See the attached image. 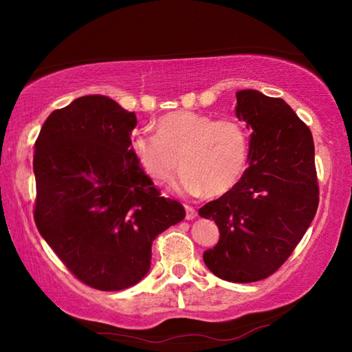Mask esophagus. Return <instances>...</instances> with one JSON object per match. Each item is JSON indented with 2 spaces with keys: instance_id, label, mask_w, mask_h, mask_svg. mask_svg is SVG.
Here are the masks:
<instances>
[{
  "instance_id": "esophagus-1",
  "label": "esophagus",
  "mask_w": 352,
  "mask_h": 352,
  "mask_svg": "<svg viewBox=\"0 0 352 352\" xmlns=\"http://www.w3.org/2000/svg\"><path fill=\"white\" fill-rule=\"evenodd\" d=\"M186 208V219H195L197 218V208L192 206H184Z\"/></svg>"
}]
</instances>
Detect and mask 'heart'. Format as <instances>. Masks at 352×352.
I'll list each match as a JSON object with an SVG mask.
<instances>
[{"label":"heart","instance_id":"obj_1","mask_svg":"<svg viewBox=\"0 0 352 352\" xmlns=\"http://www.w3.org/2000/svg\"><path fill=\"white\" fill-rule=\"evenodd\" d=\"M155 134L134 133L130 153L154 182H168L184 168L175 189L188 195L221 197L241 180L248 164L250 139L234 118L214 119L177 110L154 124Z\"/></svg>","mask_w":352,"mask_h":352}]
</instances>
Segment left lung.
Returning a JSON list of instances; mask_svg holds the SVG:
<instances>
[{
    "mask_svg": "<svg viewBox=\"0 0 352 352\" xmlns=\"http://www.w3.org/2000/svg\"><path fill=\"white\" fill-rule=\"evenodd\" d=\"M236 116L251 126L250 166L239 183L199 208L219 241L206 266L231 283L267 278L286 261L315 218L319 186L311 131L281 98L246 89Z\"/></svg>",
    "mask_w": 352,
    "mask_h": 352,
    "instance_id": "1",
    "label": "left lung"
}]
</instances>
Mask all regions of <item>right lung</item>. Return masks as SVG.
Returning <instances> with one entry per match:
<instances>
[{
    "label": "right lung",
    "mask_w": 352,
    "mask_h": 352,
    "mask_svg": "<svg viewBox=\"0 0 352 352\" xmlns=\"http://www.w3.org/2000/svg\"><path fill=\"white\" fill-rule=\"evenodd\" d=\"M138 124L104 95L57 109L34 144V222L74 276L113 292L139 283L151 266V245L184 219L130 153Z\"/></svg>",
    "instance_id": "right-lung-1"
}]
</instances>
